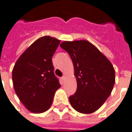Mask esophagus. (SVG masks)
Wrapping results in <instances>:
<instances>
[{"mask_svg":"<svg viewBox=\"0 0 132 132\" xmlns=\"http://www.w3.org/2000/svg\"><path fill=\"white\" fill-rule=\"evenodd\" d=\"M62 80H64V79H65V76H63V77H62Z\"/></svg>","mask_w":132,"mask_h":132,"instance_id":"34e87169","label":"esophagus"}]
</instances>
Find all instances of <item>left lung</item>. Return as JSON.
<instances>
[{"mask_svg": "<svg viewBox=\"0 0 132 132\" xmlns=\"http://www.w3.org/2000/svg\"><path fill=\"white\" fill-rule=\"evenodd\" d=\"M61 48L72 59L77 90L69 97L73 109L82 113H93L110 95L115 83V70L107 58L90 42H64Z\"/></svg>", "mask_w": 132, "mask_h": 132, "instance_id": "obj_1", "label": "left lung"}]
</instances>
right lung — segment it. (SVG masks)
I'll list each match as a JSON object with an SVG mask.
<instances>
[{
  "mask_svg": "<svg viewBox=\"0 0 132 132\" xmlns=\"http://www.w3.org/2000/svg\"><path fill=\"white\" fill-rule=\"evenodd\" d=\"M59 43V40L49 36L39 38L20 56L13 68L15 92L32 113L48 110L55 91L61 86L52 62Z\"/></svg>",
  "mask_w": 132,
  "mask_h": 132,
  "instance_id": "add662e5",
  "label": "right lung"
}]
</instances>
